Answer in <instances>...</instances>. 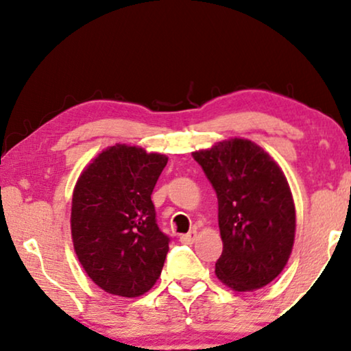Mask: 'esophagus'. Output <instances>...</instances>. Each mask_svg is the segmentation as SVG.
Segmentation results:
<instances>
[{"label": "esophagus", "instance_id": "34e87169", "mask_svg": "<svg viewBox=\"0 0 351 351\" xmlns=\"http://www.w3.org/2000/svg\"><path fill=\"white\" fill-rule=\"evenodd\" d=\"M195 239H196V230H191V232H189L186 234H182L180 243L191 244V243H195Z\"/></svg>", "mask_w": 351, "mask_h": 351}]
</instances>
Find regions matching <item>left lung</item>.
<instances>
[{
  "instance_id": "left-lung-1",
  "label": "left lung",
  "mask_w": 351,
  "mask_h": 351,
  "mask_svg": "<svg viewBox=\"0 0 351 351\" xmlns=\"http://www.w3.org/2000/svg\"><path fill=\"white\" fill-rule=\"evenodd\" d=\"M193 158L217 193L223 251L215 275L233 291L261 289L282 271L294 246L295 208L281 167L237 137Z\"/></svg>"
}]
</instances>
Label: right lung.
Instances as JSON below:
<instances>
[{
    "mask_svg": "<svg viewBox=\"0 0 351 351\" xmlns=\"http://www.w3.org/2000/svg\"><path fill=\"white\" fill-rule=\"evenodd\" d=\"M166 165L165 155L117 143L76 182L70 219L75 252L108 294L138 297L161 275L169 238L158 227L152 193Z\"/></svg>",
    "mask_w": 351,
    "mask_h": 351,
    "instance_id": "obj_1",
    "label": "right lung"
}]
</instances>
